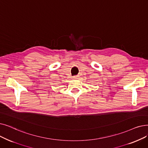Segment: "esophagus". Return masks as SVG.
<instances>
[{
    "mask_svg": "<svg viewBox=\"0 0 148 148\" xmlns=\"http://www.w3.org/2000/svg\"><path fill=\"white\" fill-rule=\"evenodd\" d=\"M73 79H78V77L77 76H74L73 77Z\"/></svg>",
    "mask_w": 148,
    "mask_h": 148,
    "instance_id": "obj_1",
    "label": "esophagus"
}]
</instances>
